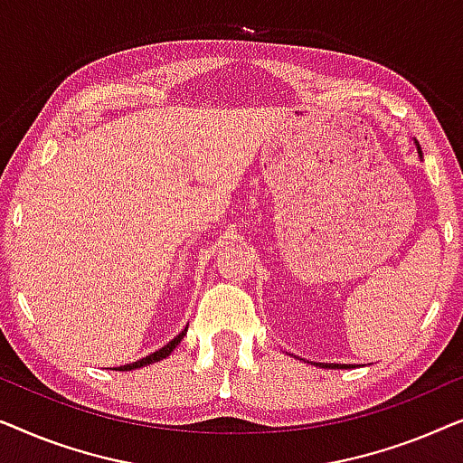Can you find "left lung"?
<instances>
[{
	"instance_id": "8db88e82",
	"label": "left lung",
	"mask_w": 463,
	"mask_h": 463,
	"mask_svg": "<svg viewBox=\"0 0 463 463\" xmlns=\"http://www.w3.org/2000/svg\"><path fill=\"white\" fill-rule=\"evenodd\" d=\"M322 366H331V369H344L345 364H322Z\"/></svg>"
}]
</instances>
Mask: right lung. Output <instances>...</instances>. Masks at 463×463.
<instances>
[{"instance_id":"right-lung-1","label":"right lung","mask_w":463,"mask_h":463,"mask_svg":"<svg viewBox=\"0 0 463 463\" xmlns=\"http://www.w3.org/2000/svg\"><path fill=\"white\" fill-rule=\"evenodd\" d=\"M187 333V326L183 328V331L176 335V337L173 339V341H168L166 345L162 347V350H157V352H154V354H149V356H145V358H141V360H137V363H132V364H124V366H119V369L122 371H132V369H141V366H147V364H151V363H157V360H162V358H166V356H170V352L175 350L176 345L181 344V339H183V335Z\"/></svg>"}]
</instances>
